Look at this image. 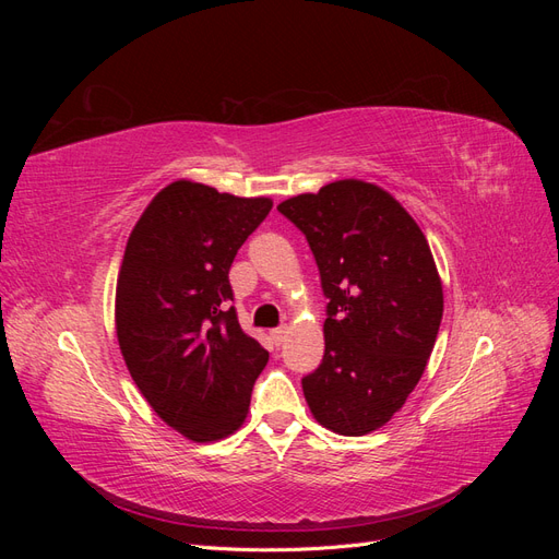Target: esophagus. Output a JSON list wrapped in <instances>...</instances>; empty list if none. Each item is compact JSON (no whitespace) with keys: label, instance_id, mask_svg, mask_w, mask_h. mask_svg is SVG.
<instances>
[{"label":"esophagus","instance_id":"obj_1","mask_svg":"<svg viewBox=\"0 0 559 559\" xmlns=\"http://www.w3.org/2000/svg\"><path fill=\"white\" fill-rule=\"evenodd\" d=\"M270 337H273L275 345H282L284 337H286V326H280V329H273L270 331Z\"/></svg>","mask_w":559,"mask_h":559}]
</instances>
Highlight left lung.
I'll return each instance as SVG.
<instances>
[{
  "mask_svg": "<svg viewBox=\"0 0 559 559\" xmlns=\"http://www.w3.org/2000/svg\"><path fill=\"white\" fill-rule=\"evenodd\" d=\"M277 210L306 235L329 298L324 359L302 378V394L321 427L376 431L425 373L443 319L425 233L386 191L357 179Z\"/></svg>",
  "mask_w": 559,
  "mask_h": 559,
  "instance_id": "8db88e82",
  "label": "left lung"
}]
</instances>
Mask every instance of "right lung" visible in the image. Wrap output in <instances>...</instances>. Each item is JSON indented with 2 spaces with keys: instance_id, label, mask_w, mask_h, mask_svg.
Masks as SVG:
<instances>
[{
  "instance_id": "1",
  "label": "right lung",
  "mask_w": 559,
  "mask_h": 559,
  "mask_svg": "<svg viewBox=\"0 0 559 559\" xmlns=\"http://www.w3.org/2000/svg\"><path fill=\"white\" fill-rule=\"evenodd\" d=\"M273 202L175 181L130 233L116 284V335L134 384L198 443L238 429L267 352L228 300L235 253Z\"/></svg>"
}]
</instances>
